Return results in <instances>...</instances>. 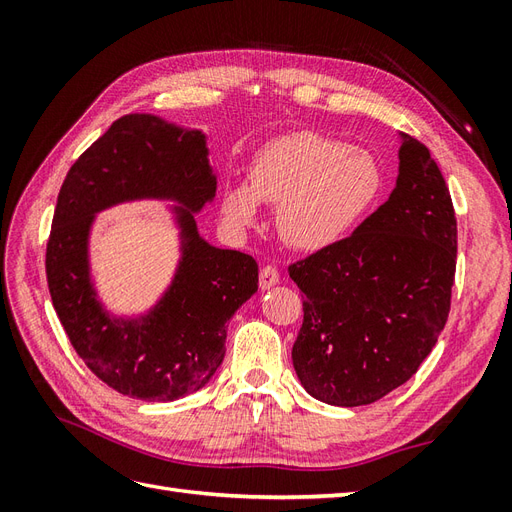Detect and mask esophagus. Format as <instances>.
I'll return each instance as SVG.
<instances>
[{
    "label": "esophagus",
    "mask_w": 512,
    "mask_h": 512,
    "mask_svg": "<svg viewBox=\"0 0 512 512\" xmlns=\"http://www.w3.org/2000/svg\"><path fill=\"white\" fill-rule=\"evenodd\" d=\"M277 284H280V271H277V269L271 267V265L262 267V269H260V288H262V290H269V288H273V286H277Z\"/></svg>",
    "instance_id": "1"
}]
</instances>
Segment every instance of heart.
Segmentation results:
<instances>
[{
    "label": "heart",
    "mask_w": 512,
    "mask_h": 512,
    "mask_svg": "<svg viewBox=\"0 0 512 512\" xmlns=\"http://www.w3.org/2000/svg\"><path fill=\"white\" fill-rule=\"evenodd\" d=\"M384 183V168L371 151L299 130L254 153L247 185L224 188L222 213L245 230L260 222V205L277 207L282 239L303 252H322L346 241L369 218Z\"/></svg>",
    "instance_id": "obj_1"
}]
</instances>
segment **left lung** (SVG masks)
<instances>
[{"mask_svg": "<svg viewBox=\"0 0 512 512\" xmlns=\"http://www.w3.org/2000/svg\"><path fill=\"white\" fill-rule=\"evenodd\" d=\"M399 136L395 188L352 235L288 267L305 294L292 365L329 406H365L408 382L451 309L457 220L429 149Z\"/></svg>", "mask_w": 512, "mask_h": 512, "instance_id": "left-lung-1", "label": "left lung"}]
</instances>
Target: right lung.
<instances>
[{
    "label": "right lung",
    "mask_w": 512,
    "mask_h": 512,
    "mask_svg": "<svg viewBox=\"0 0 512 512\" xmlns=\"http://www.w3.org/2000/svg\"><path fill=\"white\" fill-rule=\"evenodd\" d=\"M209 136L151 113L117 119L74 162L61 185L46 245V280L76 354L121 395L175 401L211 382L226 354L228 322L258 292L252 256L211 245L194 215L213 203L218 175ZM162 199L178 230V265L159 299L117 315L90 269L97 213Z\"/></svg>",
    "instance_id": "add662e5"
}]
</instances>
